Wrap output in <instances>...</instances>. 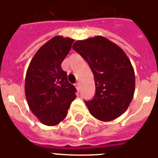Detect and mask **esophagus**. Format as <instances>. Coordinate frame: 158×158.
Here are the masks:
<instances>
[{
	"label": "esophagus",
	"instance_id": "34e87169",
	"mask_svg": "<svg viewBox=\"0 0 158 158\" xmlns=\"http://www.w3.org/2000/svg\"><path fill=\"white\" fill-rule=\"evenodd\" d=\"M75 87H76V89H77V91H80V89H81L80 83L75 84Z\"/></svg>",
	"mask_w": 158,
	"mask_h": 158
}]
</instances>
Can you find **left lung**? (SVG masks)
Masks as SVG:
<instances>
[{
  "label": "left lung",
  "instance_id": "left-lung-1",
  "mask_svg": "<svg viewBox=\"0 0 158 158\" xmlns=\"http://www.w3.org/2000/svg\"><path fill=\"white\" fill-rule=\"evenodd\" d=\"M94 75L96 93L85 101L93 117L103 122L114 120L129 107L135 90L131 61L120 47L103 36L78 40L73 45Z\"/></svg>",
  "mask_w": 158,
  "mask_h": 158
}]
</instances>
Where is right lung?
Here are the masks:
<instances>
[{"instance_id": "obj_1", "label": "right lung", "mask_w": 158, "mask_h": 158, "mask_svg": "<svg viewBox=\"0 0 158 158\" xmlns=\"http://www.w3.org/2000/svg\"><path fill=\"white\" fill-rule=\"evenodd\" d=\"M74 40L54 36L32 58L25 77V96L31 112L47 126H55L65 118L76 89L62 69Z\"/></svg>"}]
</instances>
